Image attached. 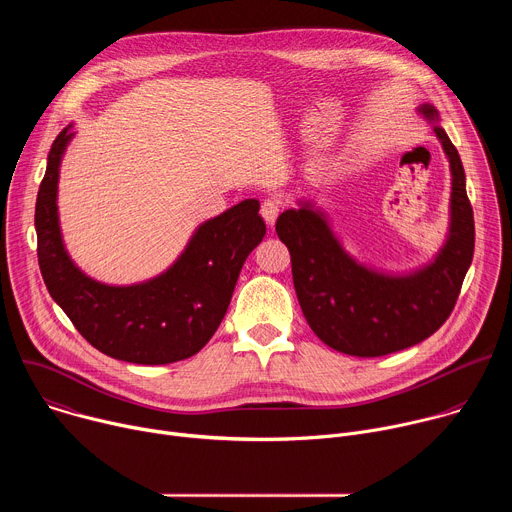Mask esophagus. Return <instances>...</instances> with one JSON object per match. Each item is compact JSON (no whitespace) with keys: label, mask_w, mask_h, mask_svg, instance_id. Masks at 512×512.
Listing matches in <instances>:
<instances>
[{"label":"esophagus","mask_w":512,"mask_h":512,"mask_svg":"<svg viewBox=\"0 0 512 512\" xmlns=\"http://www.w3.org/2000/svg\"><path fill=\"white\" fill-rule=\"evenodd\" d=\"M279 210H281V204L277 200H265L261 204V216L265 218L267 225L275 223V218L279 216Z\"/></svg>","instance_id":"34e87169"}]
</instances>
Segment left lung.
<instances>
[{"label":"left lung","instance_id":"left-lung-1","mask_svg":"<svg viewBox=\"0 0 512 512\" xmlns=\"http://www.w3.org/2000/svg\"><path fill=\"white\" fill-rule=\"evenodd\" d=\"M419 113L433 121L452 170L450 235L433 263L409 275L356 263L312 202L281 212L275 223L277 237L289 249L294 287L310 328L324 344L350 356H385L429 338L450 318L474 257V212L460 154L435 123L437 111L423 105Z\"/></svg>","mask_w":512,"mask_h":512}]
</instances>
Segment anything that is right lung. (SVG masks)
I'll list each match as a JSON object with an SVG mask.
<instances>
[{
    "mask_svg": "<svg viewBox=\"0 0 512 512\" xmlns=\"http://www.w3.org/2000/svg\"><path fill=\"white\" fill-rule=\"evenodd\" d=\"M54 139L34 225L38 263L52 300L103 354L135 364H170L196 354L221 326L241 267L265 237L259 200L249 198L202 223L162 275L135 285H105L68 257L58 225V172L72 139Z\"/></svg>",
    "mask_w": 512,
    "mask_h": 512,
    "instance_id": "add662e5",
    "label": "right lung"
}]
</instances>
